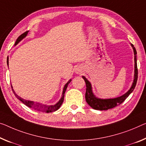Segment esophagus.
<instances>
[{
	"label": "esophagus",
	"instance_id": "34e87169",
	"mask_svg": "<svg viewBox=\"0 0 146 146\" xmlns=\"http://www.w3.org/2000/svg\"><path fill=\"white\" fill-rule=\"evenodd\" d=\"M76 73H78V74H80V72H81V71H80V70H78H78H76Z\"/></svg>",
	"mask_w": 146,
	"mask_h": 146
}]
</instances>
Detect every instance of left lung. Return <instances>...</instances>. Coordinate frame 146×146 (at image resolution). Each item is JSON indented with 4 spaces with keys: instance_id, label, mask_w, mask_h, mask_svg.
Returning <instances> with one entry per match:
<instances>
[{
    "instance_id": "8db88e82",
    "label": "left lung",
    "mask_w": 146,
    "mask_h": 146,
    "mask_svg": "<svg viewBox=\"0 0 146 146\" xmlns=\"http://www.w3.org/2000/svg\"><path fill=\"white\" fill-rule=\"evenodd\" d=\"M133 47L134 54V77L133 85L131 89L128 91L124 95L115 98H108V99H101L98 98L94 95L92 91V87L91 83L86 79L85 76H82L83 79L84 80L86 84V100L87 104L93 109L97 110H107L113 108L118 105L121 104L125 101V100L129 96L135 88L138 80V68H137V60H136V50L133 44H131Z\"/></svg>"
}]
</instances>
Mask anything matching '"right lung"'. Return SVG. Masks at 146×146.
Masks as SVG:
<instances>
[{
  "mask_svg": "<svg viewBox=\"0 0 146 146\" xmlns=\"http://www.w3.org/2000/svg\"><path fill=\"white\" fill-rule=\"evenodd\" d=\"M28 32H29V31H26V32H25L24 33H23V34L20 35L17 38V40L15 41V46H16V45L18 44L20 41H21V40H23L27 35ZM7 64L8 66V57L7 58ZM70 82H71V80H69L68 82L65 84V86H64V88H63V91H62V94L61 98H60V99L59 100V102H58L57 103H56V104H54V105H46V104H41V103H39V102L25 100V99H23V98L20 97V96H19L18 95H17V94L15 93L14 91H13L12 85H11V87H12V91L13 92V93H14L15 96H16V98H18L19 100H21V101L23 102L24 104H25L26 106H27L28 107L31 108H33L35 110H38V111H42V112H46V113H50V112H52V111H55L56 110H57L60 107V106H61V104H62V102H63V100H64V93H65V91L66 90L67 87H68V84Z\"/></svg>",
  "mask_w": 146,
  "mask_h": 146,
  "instance_id": "right-lung-1",
  "label": "right lung"
}]
</instances>
